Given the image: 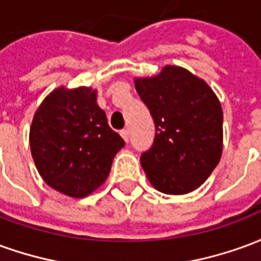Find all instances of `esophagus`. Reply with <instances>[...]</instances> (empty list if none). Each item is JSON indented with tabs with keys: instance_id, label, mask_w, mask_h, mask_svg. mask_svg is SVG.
<instances>
[{
	"instance_id": "obj_1",
	"label": "esophagus",
	"mask_w": 261,
	"mask_h": 261,
	"mask_svg": "<svg viewBox=\"0 0 261 261\" xmlns=\"http://www.w3.org/2000/svg\"><path fill=\"white\" fill-rule=\"evenodd\" d=\"M120 136L123 137V140H124L125 142H128V138H130V133H128V130H127V128H124V130L120 131Z\"/></svg>"
}]
</instances>
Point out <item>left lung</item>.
Returning a JSON list of instances; mask_svg holds the SVG:
<instances>
[{"label": "left lung", "mask_w": 261, "mask_h": 261, "mask_svg": "<svg viewBox=\"0 0 261 261\" xmlns=\"http://www.w3.org/2000/svg\"><path fill=\"white\" fill-rule=\"evenodd\" d=\"M155 123L142 169L156 190L180 196L207 180L222 155V108L205 81L186 68L165 65L155 76L134 80Z\"/></svg>", "instance_id": "1"}]
</instances>
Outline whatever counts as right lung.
Listing matches in <instances>:
<instances>
[{
  "mask_svg": "<svg viewBox=\"0 0 261 261\" xmlns=\"http://www.w3.org/2000/svg\"><path fill=\"white\" fill-rule=\"evenodd\" d=\"M37 172L48 186L72 198H82L108 179L123 138L108 124L88 86H60L44 97L29 133Z\"/></svg>",
  "mask_w": 261,
  "mask_h": 261,
  "instance_id": "1",
  "label": "right lung"
}]
</instances>
